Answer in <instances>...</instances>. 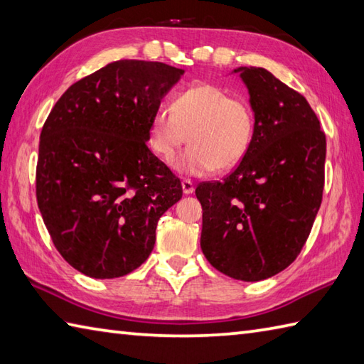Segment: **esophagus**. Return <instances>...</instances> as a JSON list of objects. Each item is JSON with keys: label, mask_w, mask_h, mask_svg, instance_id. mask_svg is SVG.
I'll list each match as a JSON object with an SVG mask.
<instances>
[{"label": "esophagus", "mask_w": 364, "mask_h": 364, "mask_svg": "<svg viewBox=\"0 0 364 364\" xmlns=\"http://www.w3.org/2000/svg\"><path fill=\"white\" fill-rule=\"evenodd\" d=\"M182 190H183V195H191V193L195 191V185H193L191 181L183 179L182 181Z\"/></svg>", "instance_id": "esophagus-1"}]
</instances>
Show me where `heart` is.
Wrapping results in <instances>:
<instances>
[{
    "mask_svg": "<svg viewBox=\"0 0 364 364\" xmlns=\"http://www.w3.org/2000/svg\"><path fill=\"white\" fill-rule=\"evenodd\" d=\"M147 133L151 151L166 165L188 133L190 147L173 166L182 176L201 177L217 168L226 171L245 159L255 136V113L220 86L199 83L177 95L173 108L155 109Z\"/></svg>",
    "mask_w": 364,
    "mask_h": 364,
    "instance_id": "heart-1",
    "label": "heart"
}]
</instances>
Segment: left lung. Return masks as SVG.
Wrapping results in <instances>:
<instances>
[{"instance_id": "left-lung-1", "label": "left lung", "mask_w": 364, "mask_h": 364, "mask_svg": "<svg viewBox=\"0 0 364 364\" xmlns=\"http://www.w3.org/2000/svg\"><path fill=\"white\" fill-rule=\"evenodd\" d=\"M255 113L248 154L223 182L196 188L201 248L218 272L261 281L291 265L322 203L325 133L306 99L262 68H237Z\"/></svg>"}]
</instances>
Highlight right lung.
<instances>
[{"mask_svg": "<svg viewBox=\"0 0 364 364\" xmlns=\"http://www.w3.org/2000/svg\"><path fill=\"white\" fill-rule=\"evenodd\" d=\"M183 75L119 59L72 85L41 133L36 195L56 250L95 279L127 275L149 257L181 181L147 147L149 122Z\"/></svg>", "mask_w": 364, "mask_h": 364, "instance_id": "1", "label": "right lung"}]
</instances>
